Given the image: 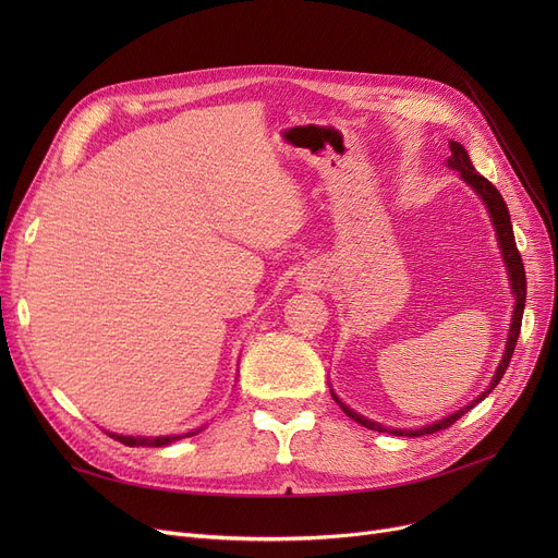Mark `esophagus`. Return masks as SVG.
I'll return each instance as SVG.
<instances>
[{"mask_svg": "<svg viewBox=\"0 0 558 558\" xmlns=\"http://www.w3.org/2000/svg\"><path fill=\"white\" fill-rule=\"evenodd\" d=\"M301 284H305V287H318V280H316L314 276L305 274V278H301Z\"/></svg>", "mask_w": 558, "mask_h": 558, "instance_id": "esophagus-1", "label": "esophagus"}]
</instances>
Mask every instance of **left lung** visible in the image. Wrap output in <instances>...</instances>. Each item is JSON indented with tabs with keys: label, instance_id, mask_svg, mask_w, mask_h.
Instances as JSON below:
<instances>
[{
	"label": "left lung",
	"instance_id": "1",
	"mask_svg": "<svg viewBox=\"0 0 558 558\" xmlns=\"http://www.w3.org/2000/svg\"><path fill=\"white\" fill-rule=\"evenodd\" d=\"M450 151H452V156L448 158V167L457 169V171L461 173V179L482 196V201L486 203V210H488V215H490V221H493V226H495L497 242H500V251H502V257H505V264H507L511 289H513V294H515V307H513V318H511V330H509V339H507V350H505V355H502V360H500V366H497V371H495V375H493V379H490V387H488L477 400H473L471 404L461 407L459 412H454V414H450V416H446V418H441V421H436V423H432V425H427V427H421V429H391V427H385V425L373 423V421L360 416L357 412H353V409L345 407V404L332 393V398L341 404L345 416H350L355 423H360V425H364V427H368V429L389 432V434H393V436H423V434L441 432V429L454 425L465 412H471V409H473L477 402H482V400L497 387V383H500V379H502L505 371L509 368V362H511V357H513V350H515V343H518L520 326H522V312H524V301H526V278H524L522 257H520L518 246H515L513 226H511V217H509L507 203H505L502 194L495 190V185H493L490 181H486L484 175L473 167L471 158H468L465 149H463V146H461L459 142H450Z\"/></svg>",
	"mask_w": 558,
	"mask_h": 558
}]
</instances>
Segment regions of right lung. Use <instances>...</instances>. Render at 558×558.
I'll return each mask as SVG.
<instances>
[{
  "mask_svg": "<svg viewBox=\"0 0 558 558\" xmlns=\"http://www.w3.org/2000/svg\"><path fill=\"white\" fill-rule=\"evenodd\" d=\"M198 432V429H196ZM196 432H187V434H179V436H122V434H110L114 441H120L129 448H135V446H146V448H162V446H169L173 441H179V438H185V436H192Z\"/></svg>",
  "mask_w": 558,
  "mask_h": 558,
  "instance_id": "1",
  "label": "right lung"
}]
</instances>
